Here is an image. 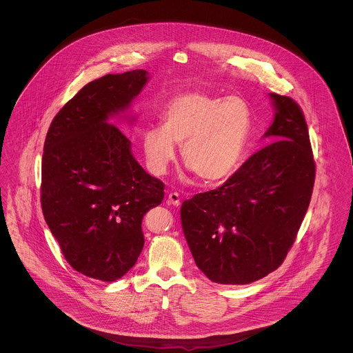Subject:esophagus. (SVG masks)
<instances>
[{
	"instance_id": "34e87169",
	"label": "esophagus",
	"mask_w": 353,
	"mask_h": 353,
	"mask_svg": "<svg viewBox=\"0 0 353 353\" xmlns=\"http://www.w3.org/2000/svg\"><path fill=\"white\" fill-rule=\"evenodd\" d=\"M167 202H168L170 205L178 206V205L181 203V197H179V194H178V193L172 192V193H170V194H168V201Z\"/></svg>"
}]
</instances>
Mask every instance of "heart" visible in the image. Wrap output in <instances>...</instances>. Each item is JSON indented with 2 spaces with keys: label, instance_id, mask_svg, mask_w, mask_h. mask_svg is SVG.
<instances>
[{
  "label": "heart",
  "instance_id": "obj_1",
  "mask_svg": "<svg viewBox=\"0 0 353 353\" xmlns=\"http://www.w3.org/2000/svg\"><path fill=\"white\" fill-rule=\"evenodd\" d=\"M252 111L241 98H220L205 92H185L168 101L161 128L143 134L147 165L164 175L182 145V159L205 182L230 176L239 165L252 133Z\"/></svg>",
  "mask_w": 353,
  "mask_h": 353
}]
</instances>
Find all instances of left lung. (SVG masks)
Returning <instances> with one entry per match:
<instances>
[{
  "mask_svg": "<svg viewBox=\"0 0 353 353\" xmlns=\"http://www.w3.org/2000/svg\"><path fill=\"white\" fill-rule=\"evenodd\" d=\"M270 144L223 186L181 208L182 228L202 273L219 284H250L285 259L310 205L315 161L301 105L270 94Z\"/></svg>",
  "mask_w": 353,
  "mask_h": 353,
  "instance_id": "1",
  "label": "left lung"
}]
</instances>
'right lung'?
I'll list each match as a JSON object with an SVG mask.
<instances>
[{
	"mask_svg": "<svg viewBox=\"0 0 353 353\" xmlns=\"http://www.w3.org/2000/svg\"><path fill=\"white\" fill-rule=\"evenodd\" d=\"M150 79L143 69L105 74L83 87L54 117L42 157L45 220L69 265L115 281L144 248V214L164 185L132 154L130 140L108 118L123 112Z\"/></svg>",
	"mask_w": 353,
	"mask_h": 353,
	"instance_id": "1",
	"label": "right lung"
}]
</instances>
